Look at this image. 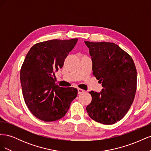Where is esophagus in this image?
Wrapping results in <instances>:
<instances>
[{
  "label": "esophagus",
  "instance_id": "34e87169",
  "mask_svg": "<svg viewBox=\"0 0 151 151\" xmlns=\"http://www.w3.org/2000/svg\"><path fill=\"white\" fill-rule=\"evenodd\" d=\"M77 91H78V94H82V93H84V91L83 89H80V88L77 89Z\"/></svg>",
  "mask_w": 151,
  "mask_h": 151
}]
</instances>
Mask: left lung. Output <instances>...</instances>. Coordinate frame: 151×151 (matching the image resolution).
Masks as SVG:
<instances>
[{
	"instance_id": "left-lung-1",
	"label": "left lung",
	"mask_w": 151,
	"mask_h": 151,
	"mask_svg": "<svg viewBox=\"0 0 151 151\" xmlns=\"http://www.w3.org/2000/svg\"><path fill=\"white\" fill-rule=\"evenodd\" d=\"M93 62V74L103 89L91 91L86 107L89 116L104 125L120 121L129 110L137 89V70L133 59L118 45L85 41Z\"/></svg>"
}]
</instances>
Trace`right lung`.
<instances>
[{
    "instance_id": "1",
    "label": "right lung",
    "mask_w": 151,
    "mask_h": 151,
    "mask_svg": "<svg viewBox=\"0 0 151 151\" xmlns=\"http://www.w3.org/2000/svg\"><path fill=\"white\" fill-rule=\"evenodd\" d=\"M77 38L52 40L36 43L27 53L20 71L24 101L38 119L53 122L65 115L77 89L55 84V72L62 68Z\"/></svg>"
}]
</instances>
